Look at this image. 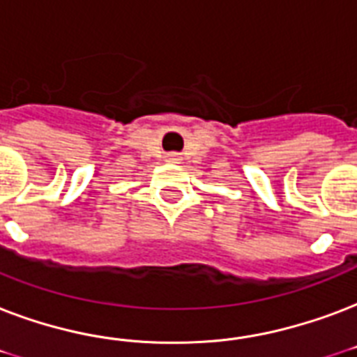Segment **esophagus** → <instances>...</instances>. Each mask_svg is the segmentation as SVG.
<instances>
[{
    "label": "esophagus",
    "mask_w": 357,
    "mask_h": 357,
    "mask_svg": "<svg viewBox=\"0 0 357 357\" xmlns=\"http://www.w3.org/2000/svg\"><path fill=\"white\" fill-rule=\"evenodd\" d=\"M168 159H170V161H178V155H176V153H172V155H168Z\"/></svg>",
    "instance_id": "1"
}]
</instances>
